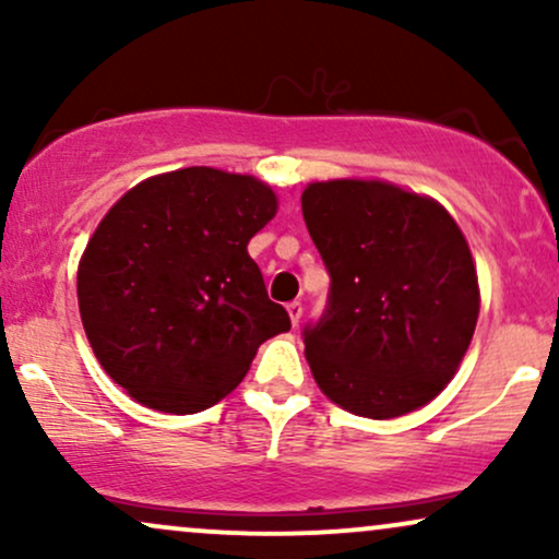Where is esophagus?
<instances>
[{
  "instance_id": "obj_1",
  "label": "esophagus",
  "mask_w": 559,
  "mask_h": 559,
  "mask_svg": "<svg viewBox=\"0 0 559 559\" xmlns=\"http://www.w3.org/2000/svg\"><path fill=\"white\" fill-rule=\"evenodd\" d=\"M286 310H288V318H292V323L294 325H299V320H301V301H288L286 305Z\"/></svg>"
}]
</instances>
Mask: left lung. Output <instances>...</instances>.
<instances>
[{"instance_id": "8db88e82", "label": "left lung", "mask_w": 559, "mask_h": 559, "mask_svg": "<svg viewBox=\"0 0 559 559\" xmlns=\"http://www.w3.org/2000/svg\"><path fill=\"white\" fill-rule=\"evenodd\" d=\"M301 215L331 288L301 331L318 386L362 418H400L452 381L478 320L463 230L433 199L381 181L310 183Z\"/></svg>"}]
</instances>
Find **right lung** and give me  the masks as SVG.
Masks as SVG:
<instances>
[{
    "label": "right lung",
    "instance_id": "add662e5",
    "mask_svg": "<svg viewBox=\"0 0 559 559\" xmlns=\"http://www.w3.org/2000/svg\"><path fill=\"white\" fill-rule=\"evenodd\" d=\"M275 207L258 178L183 168L133 186L105 215L79 265V310L96 360L133 400L199 413L292 329L247 252Z\"/></svg>",
    "mask_w": 559,
    "mask_h": 559
}]
</instances>
